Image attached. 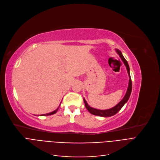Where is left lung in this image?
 I'll list each match as a JSON object with an SVG mask.
<instances>
[{"label":"left lung","mask_w":160,"mask_h":160,"mask_svg":"<svg viewBox=\"0 0 160 160\" xmlns=\"http://www.w3.org/2000/svg\"><path fill=\"white\" fill-rule=\"evenodd\" d=\"M116 52H117V54L120 56V58L122 60L124 65L126 67V69L128 71V73L129 75V84H128V90L127 92L124 96V97L123 98L122 100L117 105H115V107H113L111 109H107V110H99V109H96L94 108H92L90 107V106L88 105L87 102H86V100L85 99H83L84 100L85 104V107L87 109V110L91 113L92 114L94 115H96V116H100V117H111L115 115V114H117L120 109L121 108L123 107L124 105L128 102V100L130 98L131 92H132V79H131V77H130V67H129L128 63L127 62V60L125 59V58L123 57L122 54L120 50L118 49H116Z\"/></svg>","instance_id":"left-lung-1"}]
</instances>
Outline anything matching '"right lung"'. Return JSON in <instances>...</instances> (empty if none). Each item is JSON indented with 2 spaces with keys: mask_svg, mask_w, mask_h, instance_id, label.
<instances>
[{
  "mask_svg": "<svg viewBox=\"0 0 160 160\" xmlns=\"http://www.w3.org/2000/svg\"><path fill=\"white\" fill-rule=\"evenodd\" d=\"M59 107H60V105H59ZM59 107L56 109V110H55V111H53L52 112H49V113H47V114H43V115H41V116H48V115H53V114H55L56 112H57V111H58V108H59Z\"/></svg>",
  "mask_w": 160,
  "mask_h": 160,
  "instance_id": "right-lung-1",
  "label": "right lung"
}]
</instances>
